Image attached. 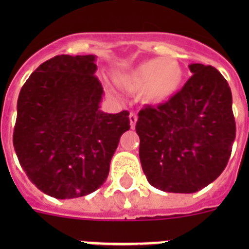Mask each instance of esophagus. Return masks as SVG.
Instances as JSON below:
<instances>
[{
	"label": "esophagus",
	"mask_w": 249,
	"mask_h": 249,
	"mask_svg": "<svg viewBox=\"0 0 249 249\" xmlns=\"http://www.w3.org/2000/svg\"><path fill=\"white\" fill-rule=\"evenodd\" d=\"M137 114L135 113V112H131V113H129V124H131V128L133 129L135 128V126H136V122H137Z\"/></svg>",
	"instance_id": "obj_1"
}]
</instances>
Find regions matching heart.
<instances>
[{"mask_svg": "<svg viewBox=\"0 0 249 249\" xmlns=\"http://www.w3.org/2000/svg\"><path fill=\"white\" fill-rule=\"evenodd\" d=\"M114 81L132 93L141 92L144 102L158 105L178 93L184 82V70L176 58H151L117 73Z\"/></svg>", "mask_w": 249, "mask_h": 249, "instance_id": "b5f03b06", "label": "heart"}]
</instances>
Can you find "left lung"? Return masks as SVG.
<instances>
[{
    "mask_svg": "<svg viewBox=\"0 0 249 249\" xmlns=\"http://www.w3.org/2000/svg\"><path fill=\"white\" fill-rule=\"evenodd\" d=\"M192 77L166 103L138 113L140 160L149 184L171 193H195L228 163L236 138L232 93L212 66L190 65Z\"/></svg>",
    "mask_w": 249,
    "mask_h": 249,
    "instance_id": "1",
    "label": "left lung"
}]
</instances>
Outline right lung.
<instances>
[{"label": "right lung", "instance_id": "add662e5", "mask_svg": "<svg viewBox=\"0 0 249 249\" xmlns=\"http://www.w3.org/2000/svg\"><path fill=\"white\" fill-rule=\"evenodd\" d=\"M96 56L61 54L26 81L17 101L13 147L30 181L58 199L100 188L129 113L100 109L103 87Z\"/></svg>", "mask_w": 249, "mask_h": 249}]
</instances>
